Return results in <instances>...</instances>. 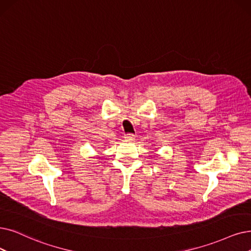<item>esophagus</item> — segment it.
<instances>
[{"label": "esophagus", "mask_w": 251, "mask_h": 251, "mask_svg": "<svg viewBox=\"0 0 251 251\" xmlns=\"http://www.w3.org/2000/svg\"><path fill=\"white\" fill-rule=\"evenodd\" d=\"M125 139L127 140V141H133V140L135 139V135L134 134H126V135H125Z\"/></svg>", "instance_id": "1"}]
</instances>
